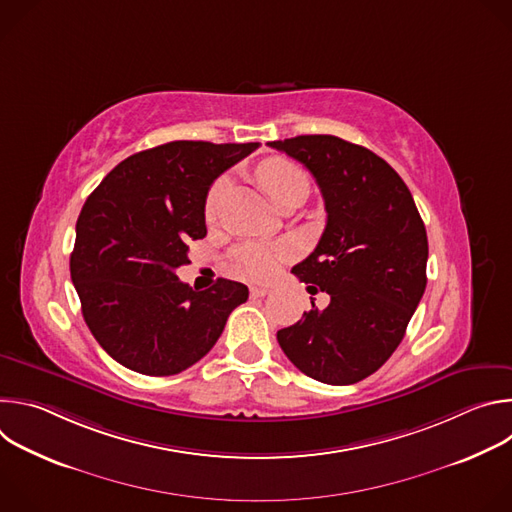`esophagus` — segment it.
I'll use <instances>...</instances> for the list:
<instances>
[{
  "label": "esophagus",
  "mask_w": 512,
  "mask_h": 512,
  "mask_svg": "<svg viewBox=\"0 0 512 512\" xmlns=\"http://www.w3.org/2000/svg\"><path fill=\"white\" fill-rule=\"evenodd\" d=\"M249 291H251V298H265L271 289L265 285H251Z\"/></svg>",
  "instance_id": "esophagus-1"
}]
</instances>
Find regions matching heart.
I'll list each match as a JSON object with an SVG mask.
<instances>
[{
    "label": "heart",
    "instance_id": "b5f03b06",
    "mask_svg": "<svg viewBox=\"0 0 512 512\" xmlns=\"http://www.w3.org/2000/svg\"><path fill=\"white\" fill-rule=\"evenodd\" d=\"M259 180L269 192V196L281 204L291 192H296L300 188L310 190V178L308 174L291 160L285 158H271L261 164L259 168ZM229 180L227 178H218L204 200V216L206 221H214L221 212L223 198L227 194ZM296 255V243L294 241H277V243H267V241H247L239 247L233 249L231 253V265L237 273L251 277V279H267L271 277L279 265L287 259Z\"/></svg>",
    "mask_w": 512,
    "mask_h": 512
}]
</instances>
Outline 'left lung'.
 Instances as JSON below:
<instances>
[{"label":"left lung","mask_w":512,"mask_h":512,"mask_svg":"<svg viewBox=\"0 0 512 512\" xmlns=\"http://www.w3.org/2000/svg\"><path fill=\"white\" fill-rule=\"evenodd\" d=\"M316 178L328 212L310 257L291 273L330 304L277 332L296 367L328 385L379 371L405 336L423 296L427 233L401 176L377 154L336 135L269 141Z\"/></svg>","instance_id":"8db88e82"}]
</instances>
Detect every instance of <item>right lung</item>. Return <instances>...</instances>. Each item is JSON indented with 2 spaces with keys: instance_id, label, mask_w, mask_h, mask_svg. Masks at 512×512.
Masks as SVG:
<instances>
[{
  "instance_id": "1",
  "label": "right lung",
  "mask_w": 512,
  "mask_h": 512,
  "mask_svg": "<svg viewBox=\"0 0 512 512\" xmlns=\"http://www.w3.org/2000/svg\"><path fill=\"white\" fill-rule=\"evenodd\" d=\"M259 143L170 141L117 164L87 198L70 253L83 318L123 367L168 377L198 362L247 302V285L182 283L188 243L206 237L212 182Z\"/></svg>"
}]
</instances>
